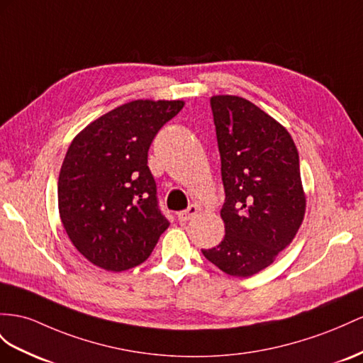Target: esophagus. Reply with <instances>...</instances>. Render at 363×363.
<instances>
[{
	"label": "esophagus",
	"instance_id": "34e87169",
	"mask_svg": "<svg viewBox=\"0 0 363 363\" xmlns=\"http://www.w3.org/2000/svg\"><path fill=\"white\" fill-rule=\"evenodd\" d=\"M198 211H199V207L196 206V203H191V206H189V208H185V210L178 213V219L181 222H187V220H190V219L196 216Z\"/></svg>",
	"mask_w": 363,
	"mask_h": 363
}]
</instances>
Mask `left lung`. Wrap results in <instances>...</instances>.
Returning a JSON list of instances; mask_svg holds the SVG:
<instances>
[{"instance_id":"1","label":"left lung","mask_w":363,"mask_h":363,"mask_svg":"<svg viewBox=\"0 0 363 363\" xmlns=\"http://www.w3.org/2000/svg\"><path fill=\"white\" fill-rule=\"evenodd\" d=\"M210 106L225 190V236L201 252L230 276H253L273 264L303 220L299 153L290 133L253 102L219 95Z\"/></svg>"}]
</instances>
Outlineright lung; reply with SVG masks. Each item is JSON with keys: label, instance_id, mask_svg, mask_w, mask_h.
<instances>
[{"label": "right lung", "instance_id": "1", "mask_svg": "<svg viewBox=\"0 0 363 363\" xmlns=\"http://www.w3.org/2000/svg\"><path fill=\"white\" fill-rule=\"evenodd\" d=\"M182 101H132L73 139L58 181V206L72 244L107 272L147 261L169 228L147 165L155 136Z\"/></svg>", "mask_w": 363, "mask_h": 363}]
</instances>
